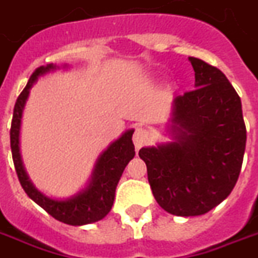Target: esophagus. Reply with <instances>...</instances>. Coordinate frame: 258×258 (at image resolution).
Masks as SVG:
<instances>
[{
  "mask_svg": "<svg viewBox=\"0 0 258 258\" xmlns=\"http://www.w3.org/2000/svg\"><path fill=\"white\" fill-rule=\"evenodd\" d=\"M148 140H149V135H148L147 129H144V127L141 126L136 127L135 135H133V143H135L136 148L140 149L143 145L147 144Z\"/></svg>",
  "mask_w": 258,
  "mask_h": 258,
  "instance_id": "obj_1",
  "label": "esophagus"
}]
</instances>
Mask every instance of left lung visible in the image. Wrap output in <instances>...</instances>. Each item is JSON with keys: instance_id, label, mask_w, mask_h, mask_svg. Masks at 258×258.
Listing matches in <instances>:
<instances>
[{"instance_id": "1", "label": "left lung", "mask_w": 258, "mask_h": 258, "mask_svg": "<svg viewBox=\"0 0 258 258\" xmlns=\"http://www.w3.org/2000/svg\"><path fill=\"white\" fill-rule=\"evenodd\" d=\"M195 90L173 99L169 135L173 141L141 148L148 180L167 213L195 217L209 213L234 188L246 145L241 99L225 74L189 57Z\"/></svg>"}]
</instances>
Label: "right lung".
<instances>
[{"mask_svg": "<svg viewBox=\"0 0 258 258\" xmlns=\"http://www.w3.org/2000/svg\"><path fill=\"white\" fill-rule=\"evenodd\" d=\"M56 64L41 66L31 75L25 89L16 101L13 109V118L11 126V148L12 157L15 163L16 172L21 183V187L32 201L36 202L40 207H43L48 214L53 218L71 226H82L87 223L97 222L105 218L114 202L115 187L118 184L123 169L127 163L135 157V145L132 141L133 129H129L123 133L118 140L111 143L106 151L102 152L98 157L93 175L86 188L75 194L69 199H52L41 194L29 180L20 155V126H21V117L25 106V102L29 95V90L39 77L44 74L56 70Z\"/></svg>", "mask_w": 258, "mask_h": 258, "instance_id": "right-lung-1", "label": "right lung"}]
</instances>
